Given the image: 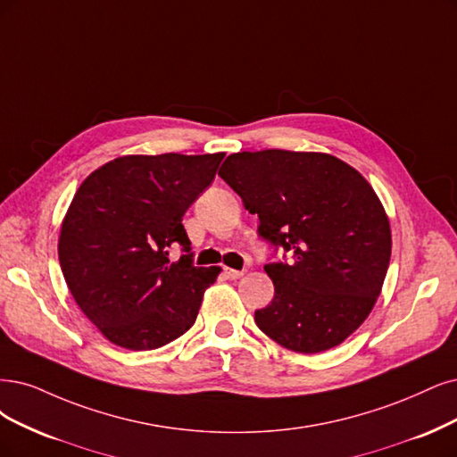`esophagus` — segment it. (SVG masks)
<instances>
[{
  "label": "esophagus",
  "instance_id": "esophagus-1",
  "mask_svg": "<svg viewBox=\"0 0 457 457\" xmlns=\"http://www.w3.org/2000/svg\"><path fill=\"white\" fill-rule=\"evenodd\" d=\"M224 275L229 280H237V278H241L245 275V271H237V269H224Z\"/></svg>",
  "mask_w": 457,
  "mask_h": 457
}]
</instances>
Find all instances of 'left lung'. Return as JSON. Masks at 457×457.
<instances>
[{
	"mask_svg": "<svg viewBox=\"0 0 457 457\" xmlns=\"http://www.w3.org/2000/svg\"><path fill=\"white\" fill-rule=\"evenodd\" d=\"M218 175L258 214L260 237L294 258L265 265L275 297L258 328L301 353L341 345L373 311L392 256L370 184L335 156L277 148L231 154Z\"/></svg>",
	"mask_w": 457,
	"mask_h": 457,
	"instance_id": "obj_1",
	"label": "left lung"
}]
</instances>
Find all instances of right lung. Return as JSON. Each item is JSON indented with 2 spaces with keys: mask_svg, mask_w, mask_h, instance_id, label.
Listing matches in <instances>:
<instances>
[{
  "mask_svg": "<svg viewBox=\"0 0 457 457\" xmlns=\"http://www.w3.org/2000/svg\"><path fill=\"white\" fill-rule=\"evenodd\" d=\"M226 154L116 158L84 180L62 222L71 295L112 345L154 350L188 331L220 267H195L182 216ZM180 245L179 262L168 250Z\"/></svg>",
  "mask_w": 457,
  "mask_h": 457,
  "instance_id": "right-lung-1",
  "label": "right lung"
}]
</instances>
